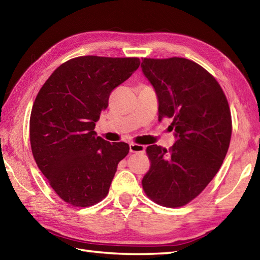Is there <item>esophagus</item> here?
I'll return each instance as SVG.
<instances>
[{"mask_svg": "<svg viewBox=\"0 0 260 260\" xmlns=\"http://www.w3.org/2000/svg\"><path fill=\"white\" fill-rule=\"evenodd\" d=\"M145 149L146 147L144 145H140V144H129V150L131 153H145Z\"/></svg>", "mask_w": 260, "mask_h": 260, "instance_id": "esophagus-1", "label": "esophagus"}]
</instances>
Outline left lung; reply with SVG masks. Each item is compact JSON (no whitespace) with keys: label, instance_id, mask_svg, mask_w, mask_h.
I'll use <instances>...</instances> for the list:
<instances>
[{"label":"left lung","instance_id":"left-lung-1","mask_svg":"<svg viewBox=\"0 0 260 260\" xmlns=\"http://www.w3.org/2000/svg\"><path fill=\"white\" fill-rule=\"evenodd\" d=\"M142 71L158 99V120L171 118L176 142L170 149L150 145V168L142 185L165 207L188 204L205 189L224 161L232 115L215 77L183 57L143 58Z\"/></svg>","mask_w":260,"mask_h":260}]
</instances>
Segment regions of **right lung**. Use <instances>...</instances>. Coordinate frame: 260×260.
Masks as SVG:
<instances>
[{
  "label": "right lung",
  "mask_w": 260,
  "mask_h": 260,
  "mask_svg": "<svg viewBox=\"0 0 260 260\" xmlns=\"http://www.w3.org/2000/svg\"><path fill=\"white\" fill-rule=\"evenodd\" d=\"M137 57L80 56L59 65L36 96L29 118L33 157L54 191L74 207L108 194L128 144L96 136L112 90L138 69Z\"/></svg>",
  "instance_id": "obj_1"
}]
</instances>
